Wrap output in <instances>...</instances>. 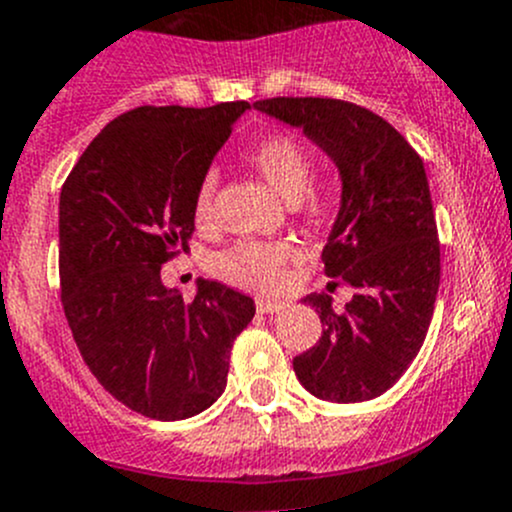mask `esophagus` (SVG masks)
<instances>
[{
  "label": "esophagus",
  "instance_id": "obj_1",
  "mask_svg": "<svg viewBox=\"0 0 512 512\" xmlns=\"http://www.w3.org/2000/svg\"><path fill=\"white\" fill-rule=\"evenodd\" d=\"M287 302L282 300H270V297H257V312L262 315H272V312H280Z\"/></svg>",
  "mask_w": 512,
  "mask_h": 512
}]
</instances>
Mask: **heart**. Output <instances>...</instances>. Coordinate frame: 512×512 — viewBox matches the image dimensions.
Masks as SVG:
<instances>
[{"label":"heart","mask_w":512,"mask_h":512,"mask_svg":"<svg viewBox=\"0 0 512 512\" xmlns=\"http://www.w3.org/2000/svg\"><path fill=\"white\" fill-rule=\"evenodd\" d=\"M247 162L275 187L282 197L292 200V212L312 215L322 207L320 195L310 190L312 155L297 137L275 135L262 137L247 150ZM217 185L220 177L215 170L205 172L195 192L197 225H210L215 215ZM297 247L287 240H240L215 257V272L225 282L245 290L275 292L287 282L290 265L297 260Z\"/></svg>","instance_id":"1"}]
</instances>
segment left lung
I'll return each mask as SVG.
<instances>
[{
  "mask_svg": "<svg viewBox=\"0 0 512 512\" xmlns=\"http://www.w3.org/2000/svg\"><path fill=\"white\" fill-rule=\"evenodd\" d=\"M302 127L335 160L342 205L322 262L330 285L355 287L345 310L307 295L325 325L320 342L292 360L315 398L362 403L390 390L423 347L440 285V240L423 160L380 114L330 97L255 102Z\"/></svg>",
  "mask_w": 512,
  "mask_h": 512,
  "instance_id": "1",
  "label": "left lung"
}]
</instances>
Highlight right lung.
Here are the masks:
<instances>
[{"label": "right lung", "mask_w": 512, "mask_h": 512, "mask_svg": "<svg viewBox=\"0 0 512 512\" xmlns=\"http://www.w3.org/2000/svg\"><path fill=\"white\" fill-rule=\"evenodd\" d=\"M247 102L130 109L104 127L59 197V285L84 362L112 398L152 420H185L227 388L252 297L200 280L192 302L162 265L195 232V192Z\"/></svg>", "instance_id": "right-lung-1"}]
</instances>
